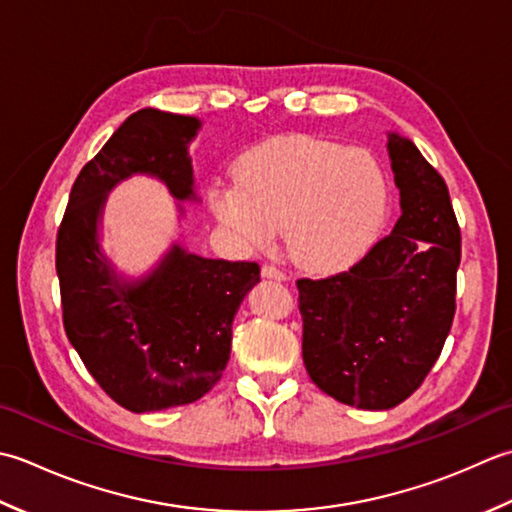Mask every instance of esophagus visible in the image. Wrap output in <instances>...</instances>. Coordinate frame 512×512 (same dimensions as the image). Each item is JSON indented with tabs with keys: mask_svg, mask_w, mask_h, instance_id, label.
I'll return each mask as SVG.
<instances>
[{
	"mask_svg": "<svg viewBox=\"0 0 512 512\" xmlns=\"http://www.w3.org/2000/svg\"><path fill=\"white\" fill-rule=\"evenodd\" d=\"M263 276H265V278H274V280H285V278H287L283 269L276 267V265H271V263H265V265H263Z\"/></svg>",
	"mask_w": 512,
	"mask_h": 512,
	"instance_id": "obj_1",
	"label": "esophagus"
}]
</instances>
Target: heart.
I'll list each match as a JSON object with an SVG mask.
<instances>
[{
  "label": "heart",
  "instance_id": "obj_1",
  "mask_svg": "<svg viewBox=\"0 0 512 512\" xmlns=\"http://www.w3.org/2000/svg\"><path fill=\"white\" fill-rule=\"evenodd\" d=\"M387 176L364 150L314 137H287L254 150L236 183H214L212 212L245 247L285 232L289 252L309 269L356 260L387 212Z\"/></svg>",
  "mask_w": 512,
  "mask_h": 512
}]
</instances>
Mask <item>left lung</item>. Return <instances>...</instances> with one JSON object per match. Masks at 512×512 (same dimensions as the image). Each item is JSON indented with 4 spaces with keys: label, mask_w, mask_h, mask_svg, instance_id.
I'll list each match as a JSON object with an SVG mask.
<instances>
[{
    "label": "left lung",
    "mask_w": 512,
    "mask_h": 512,
    "mask_svg": "<svg viewBox=\"0 0 512 512\" xmlns=\"http://www.w3.org/2000/svg\"><path fill=\"white\" fill-rule=\"evenodd\" d=\"M402 216L349 269L300 278L302 360L320 391L382 411L420 389L455 316L462 234L448 187L415 143L391 134Z\"/></svg>",
    "instance_id": "obj_1"
}]
</instances>
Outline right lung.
Listing matches in <instances>:
<instances>
[{"instance_id": "1", "label": "right lung", "mask_w": 512, "mask_h": 512, "mask_svg": "<svg viewBox=\"0 0 512 512\" xmlns=\"http://www.w3.org/2000/svg\"><path fill=\"white\" fill-rule=\"evenodd\" d=\"M198 119L145 108L125 119L72 183L57 229L55 267L72 347L110 398L132 413L201 400L221 380L232 322L260 280L254 260H214L179 245L137 285H125L99 252L106 192L148 172L176 198H194L187 141Z\"/></svg>"}]
</instances>
